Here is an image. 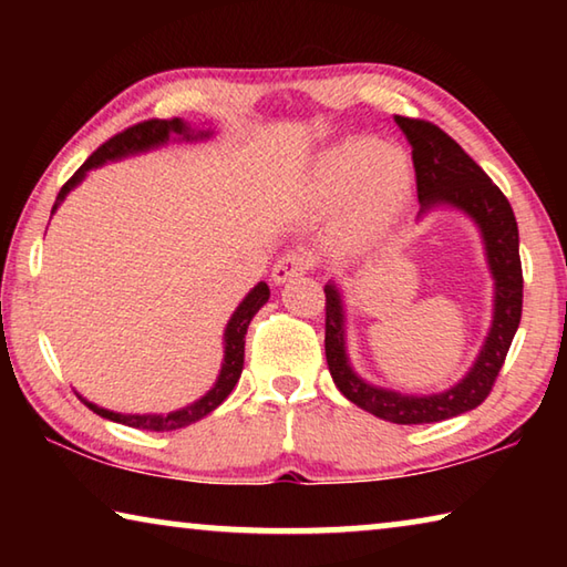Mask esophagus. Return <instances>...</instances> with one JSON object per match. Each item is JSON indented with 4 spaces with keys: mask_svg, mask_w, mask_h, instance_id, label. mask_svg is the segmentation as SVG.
<instances>
[{
    "mask_svg": "<svg viewBox=\"0 0 567 567\" xmlns=\"http://www.w3.org/2000/svg\"><path fill=\"white\" fill-rule=\"evenodd\" d=\"M312 265H315L312 255H307V252H287L272 267V282L275 285L290 282L292 277H300L307 270H312Z\"/></svg>",
    "mask_w": 567,
    "mask_h": 567,
    "instance_id": "obj_1",
    "label": "esophagus"
}]
</instances>
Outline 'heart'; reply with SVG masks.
Wrapping results in <instances>:
<instances>
[{"instance_id":"obj_1","label":"heart","mask_w":567,"mask_h":567,"mask_svg":"<svg viewBox=\"0 0 567 567\" xmlns=\"http://www.w3.org/2000/svg\"><path fill=\"white\" fill-rule=\"evenodd\" d=\"M302 195L318 209H337L334 243L364 249L382 243L412 197L410 162L398 147L372 137H348L320 152L305 177Z\"/></svg>"}]
</instances>
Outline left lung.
<instances>
[{
	"label": "left lung",
	"instance_id": "left-lung-1",
	"mask_svg": "<svg viewBox=\"0 0 567 567\" xmlns=\"http://www.w3.org/2000/svg\"><path fill=\"white\" fill-rule=\"evenodd\" d=\"M395 124L412 147L417 199L422 205L420 215L433 207H455L473 219L483 235L487 267L495 280L491 332L473 368L450 390L433 395H405L398 390L370 385L352 370L344 348L342 292L338 285L328 282L324 285V354L334 385L354 405L398 425H422V422L463 415L491 395L523 315L520 239L507 197L453 137L425 120L395 114Z\"/></svg>",
	"mask_w": 567,
	"mask_h": 567
}]
</instances>
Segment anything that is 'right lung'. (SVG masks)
Listing matches in <instances>:
<instances>
[{"mask_svg":"<svg viewBox=\"0 0 567 567\" xmlns=\"http://www.w3.org/2000/svg\"><path fill=\"white\" fill-rule=\"evenodd\" d=\"M209 130H192L187 122H182L179 117H172V120H147V122H140V124H132L120 134H114L112 140L104 142V145L92 152V157L84 162V165L74 172V175L64 182V187L60 189V195H56V203L52 207V215L54 209L60 207L62 199L70 195V192L80 185L87 175L90 169L104 165V162L110 159H122L127 155H137V152H147V150H155L167 145V142L175 137V140H185V142H195V140H207L209 137ZM270 300V287L265 282H257L252 290L247 292V297L239 307L235 310L233 318H229L227 328H225V360H223V370H219V378L213 385V390L207 392V395L199 398L197 402H192V405L182 408L169 412V415H122V412H112V410H104L100 405H94V402L84 400L80 395V400L87 405L92 412H97L100 417H107L112 422H122V425H130V427H137V430H155V433H167V430H179V427H187L192 422L203 420L205 415H209L215 408L223 405L227 400L229 392L235 390L239 375H243V364H245V334L249 322L257 315V310Z\"/></svg>","mask_w":567,"mask_h":567,"instance_id":"add662e5","label":"right lung"}]
</instances>
